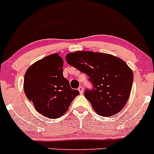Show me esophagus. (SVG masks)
<instances>
[{"label":"esophagus","mask_w":154,"mask_h":154,"mask_svg":"<svg viewBox=\"0 0 154 154\" xmlns=\"http://www.w3.org/2000/svg\"><path fill=\"white\" fill-rule=\"evenodd\" d=\"M78 90L79 91V92H80V94H83V93H84V88H83V86H79V89H78Z\"/></svg>","instance_id":"1"}]
</instances>
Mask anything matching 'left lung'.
Masks as SVG:
<instances>
[{
  "instance_id": "obj_1",
  "label": "left lung",
  "mask_w": 154,
  "mask_h": 154,
  "mask_svg": "<svg viewBox=\"0 0 154 154\" xmlns=\"http://www.w3.org/2000/svg\"><path fill=\"white\" fill-rule=\"evenodd\" d=\"M66 61L89 77L93 89H86L84 96L97 113L111 116L123 109L133 82L132 71L125 62L113 55L88 51L69 53Z\"/></svg>"
}]
</instances>
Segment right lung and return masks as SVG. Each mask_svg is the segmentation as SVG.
I'll list each match as a JSON object with an SVG mask.
<instances>
[{
  "mask_svg": "<svg viewBox=\"0 0 154 154\" xmlns=\"http://www.w3.org/2000/svg\"><path fill=\"white\" fill-rule=\"evenodd\" d=\"M63 59L58 54H53L32 64L25 74V95L39 113L49 119L65 114L79 94L63 76Z\"/></svg>",
  "mask_w": 154,
  "mask_h": 154,
  "instance_id": "right-lung-1",
  "label": "right lung"
}]
</instances>
